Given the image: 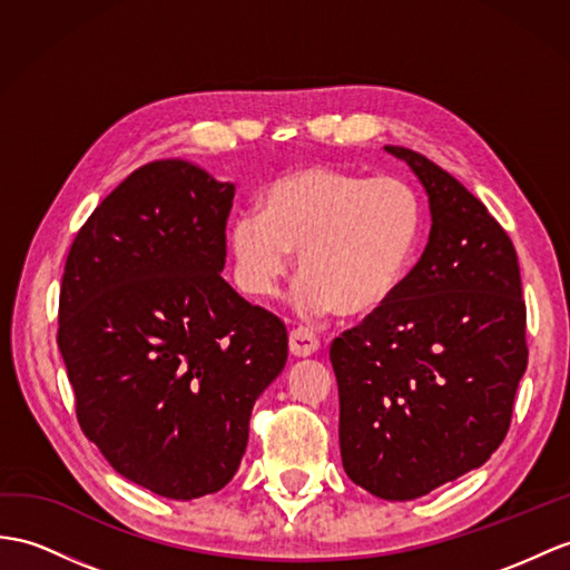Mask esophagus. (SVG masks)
Here are the masks:
<instances>
[{"instance_id":"34e87169","label":"esophagus","mask_w":570,"mask_h":570,"mask_svg":"<svg viewBox=\"0 0 570 570\" xmlns=\"http://www.w3.org/2000/svg\"><path fill=\"white\" fill-rule=\"evenodd\" d=\"M318 338L314 336V331L309 328H295L293 333H289V353H293L295 357H309L318 351Z\"/></svg>"}]
</instances>
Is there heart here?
<instances>
[{
  "instance_id": "b5f03b06",
  "label": "heart",
  "mask_w": 570,
  "mask_h": 570,
  "mask_svg": "<svg viewBox=\"0 0 570 570\" xmlns=\"http://www.w3.org/2000/svg\"><path fill=\"white\" fill-rule=\"evenodd\" d=\"M227 239L237 281L252 297H273L299 252L302 312L365 316L382 309L419 263L425 203L399 176L304 166L263 190L261 213L234 217Z\"/></svg>"
}]
</instances>
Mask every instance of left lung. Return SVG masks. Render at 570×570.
I'll use <instances>...</instances> for the list:
<instances>
[{
  "instance_id": "left-lung-1",
  "label": "left lung",
  "mask_w": 570,
  "mask_h": 570,
  "mask_svg": "<svg viewBox=\"0 0 570 570\" xmlns=\"http://www.w3.org/2000/svg\"><path fill=\"white\" fill-rule=\"evenodd\" d=\"M419 176L430 237L382 309L331 343L345 474L413 501L501 445L527 370L518 254L485 205L438 164L384 147Z\"/></svg>"
}]
</instances>
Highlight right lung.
I'll return each mask as SVG.
<instances>
[{
    "label": "right lung",
    "instance_id": "add662e5",
    "mask_svg": "<svg viewBox=\"0 0 570 570\" xmlns=\"http://www.w3.org/2000/svg\"><path fill=\"white\" fill-rule=\"evenodd\" d=\"M234 184L140 166L69 248L58 345L85 435L120 476L193 501L232 481L287 328L225 277Z\"/></svg>",
    "mask_w": 570,
    "mask_h": 570
}]
</instances>
